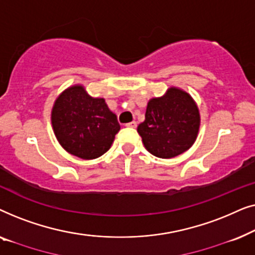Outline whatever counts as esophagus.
<instances>
[{"label":"esophagus","instance_id":"obj_1","mask_svg":"<svg viewBox=\"0 0 255 255\" xmlns=\"http://www.w3.org/2000/svg\"><path fill=\"white\" fill-rule=\"evenodd\" d=\"M128 128H137V122H130V123L127 124Z\"/></svg>","mask_w":255,"mask_h":255}]
</instances>
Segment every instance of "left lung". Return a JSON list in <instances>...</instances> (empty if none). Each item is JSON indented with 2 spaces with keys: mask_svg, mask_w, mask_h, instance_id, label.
<instances>
[{
  "mask_svg": "<svg viewBox=\"0 0 255 255\" xmlns=\"http://www.w3.org/2000/svg\"><path fill=\"white\" fill-rule=\"evenodd\" d=\"M198 128L200 114L193 99L183 90L169 88L165 96L149 101L137 130L151 154L169 159L190 148Z\"/></svg>",
  "mask_w": 255,
  "mask_h": 255,
  "instance_id": "left-lung-1",
  "label": "left lung"
}]
</instances>
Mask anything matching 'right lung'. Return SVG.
<instances>
[{"mask_svg": "<svg viewBox=\"0 0 255 255\" xmlns=\"http://www.w3.org/2000/svg\"><path fill=\"white\" fill-rule=\"evenodd\" d=\"M52 125L60 145L81 159L104 154L121 130L103 99L90 97L82 86L65 90L52 109Z\"/></svg>", "mask_w": 255, "mask_h": 255, "instance_id": "obj_1", "label": "right lung"}]
</instances>
